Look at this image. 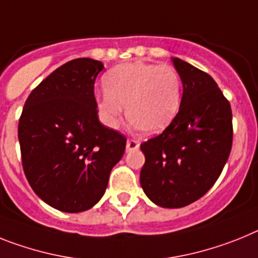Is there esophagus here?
Wrapping results in <instances>:
<instances>
[{
  "instance_id": "esophagus-1",
  "label": "esophagus",
  "mask_w": 258,
  "mask_h": 258,
  "mask_svg": "<svg viewBox=\"0 0 258 258\" xmlns=\"http://www.w3.org/2000/svg\"><path fill=\"white\" fill-rule=\"evenodd\" d=\"M138 147H140V142L136 140H127L126 142V151H133L137 150Z\"/></svg>"
}]
</instances>
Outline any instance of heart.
I'll list each match as a JSON object with an SVG mask.
<instances>
[{
	"label": "heart",
	"mask_w": 258,
	"mask_h": 258,
	"mask_svg": "<svg viewBox=\"0 0 258 258\" xmlns=\"http://www.w3.org/2000/svg\"><path fill=\"white\" fill-rule=\"evenodd\" d=\"M105 91L95 96L100 120L117 127L125 107L127 120L145 134L160 133L181 105L182 83L171 65L134 61L114 66L104 77Z\"/></svg>",
	"instance_id": "b5f03b06"
}]
</instances>
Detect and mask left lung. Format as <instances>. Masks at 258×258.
<instances>
[{"instance_id":"obj_1","label":"left lung","mask_w":258,"mask_h":258,"mask_svg":"<svg viewBox=\"0 0 258 258\" xmlns=\"http://www.w3.org/2000/svg\"><path fill=\"white\" fill-rule=\"evenodd\" d=\"M182 83L176 117L158 137L141 145L145 164L140 181L160 208L197 201L214 185L232 146V112L208 73L172 57Z\"/></svg>"}]
</instances>
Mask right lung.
Instances as JSON below:
<instances>
[{"label": "right lung", "mask_w": 258, "mask_h": 258, "mask_svg": "<svg viewBox=\"0 0 258 258\" xmlns=\"http://www.w3.org/2000/svg\"><path fill=\"white\" fill-rule=\"evenodd\" d=\"M100 61L63 63L32 90L19 118L24 175L45 204L63 213L100 201L126 138L99 121L94 83Z\"/></svg>", "instance_id": "obj_1"}]
</instances>
